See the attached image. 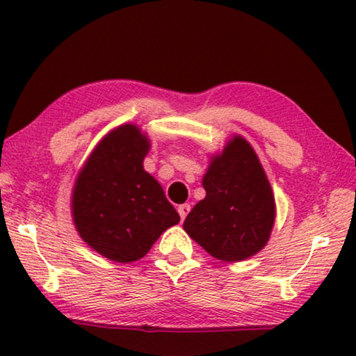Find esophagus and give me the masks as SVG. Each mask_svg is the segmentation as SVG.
<instances>
[{"instance_id":"1","label":"esophagus","mask_w":356,"mask_h":356,"mask_svg":"<svg viewBox=\"0 0 356 356\" xmlns=\"http://www.w3.org/2000/svg\"><path fill=\"white\" fill-rule=\"evenodd\" d=\"M189 211H191V206H189V204H181V206L178 207V213H179V217H181V220L186 218Z\"/></svg>"}]
</instances>
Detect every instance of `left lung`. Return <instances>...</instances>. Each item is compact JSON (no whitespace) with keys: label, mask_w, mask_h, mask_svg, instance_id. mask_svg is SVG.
Wrapping results in <instances>:
<instances>
[{"label":"left lung","mask_w":356,"mask_h":356,"mask_svg":"<svg viewBox=\"0 0 356 356\" xmlns=\"http://www.w3.org/2000/svg\"><path fill=\"white\" fill-rule=\"evenodd\" d=\"M206 197L183 227L209 254L225 262L254 256L269 241L275 201L264 168L246 139L235 136L212 157L202 178Z\"/></svg>","instance_id":"obj_1"}]
</instances>
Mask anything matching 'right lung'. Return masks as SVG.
<instances>
[{"label": "right lung", "instance_id": "right-lung-1", "mask_svg": "<svg viewBox=\"0 0 356 356\" xmlns=\"http://www.w3.org/2000/svg\"><path fill=\"white\" fill-rule=\"evenodd\" d=\"M147 136L121 124L97 144L72 189V218L82 240L115 262L147 254L167 228L179 222L157 179L145 172Z\"/></svg>", "mask_w": 356, "mask_h": 356}]
</instances>
